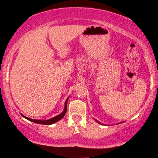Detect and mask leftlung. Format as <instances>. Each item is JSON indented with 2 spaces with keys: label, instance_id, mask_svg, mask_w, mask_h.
Returning a JSON list of instances; mask_svg holds the SVG:
<instances>
[{
  "label": "left lung",
  "instance_id": "8db88e82",
  "mask_svg": "<svg viewBox=\"0 0 158 158\" xmlns=\"http://www.w3.org/2000/svg\"><path fill=\"white\" fill-rule=\"evenodd\" d=\"M95 121L96 122H98V123H100V124H102V123H100V122H99V121H97V120H95Z\"/></svg>",
  "mask_w": 158,
  "mask_h": 158
}]
</instances>
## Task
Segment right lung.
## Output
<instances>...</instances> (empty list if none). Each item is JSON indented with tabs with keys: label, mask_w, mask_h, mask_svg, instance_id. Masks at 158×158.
<instances>
[{
	"label": "right lung",
	"mask_w": 158,
	"mask_h": 158,
	"mask_svg": "<svg viewBox=\"0 0 158 158\" xmlns=\"http://www.w3.org/2000/svg\"><path fill=\"white\" fill-rule=\"evenodd\" d=\"M68 98L67 100H65V107H64V110L62 112V113L60 114L59 115H58V116H55L52 118H50V119H48V120H36V119H31L30 118H28V117H26L25 116H23L22 115V116L23 118H25L28 121H30L31 122H33V123H35L37 124H42V125H52L53 123H55L58 122V121H60L65 116V114H66V111H67V103H68Z\"/></svg>",
	"instance_id": "right-lung-1"
}]
</instances>
